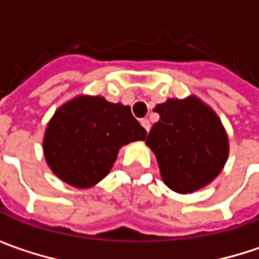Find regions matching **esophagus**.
<instances>
[{
    "mask_svg": "<svg viewBox=\"0 0 259 259\" xmlns=\"http://www.w3.org/2000/svg\"><path fill=\"white\" fill-rule=\"evenodd\" d=\"M141 124H142V127L147 130V132H150V127H151V124H150V121H148L147 118H142V120H141Z\"/></svg>",
    "mask_w": 259,
    "mask_h": 259,
    "instance_id": "34e87169",
    "label": "esophagus"
}]
</instances>
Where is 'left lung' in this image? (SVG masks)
Here are the masks:
<instances>
[{"label": "left lung", "instance_id": "obj_1", "mask_svg": "<svg viewBox=\"0 0 259 259\" xmlns=\"http://www.w3.org/2000/svg\"><path fill=\"white\" fill-rule=\"evenodd\" d=\"M145 144L156 154L162 180L179 193H192L214 180L225 166L228 136L216 112L198 97L168 99Z\"/></svg>", "mask_w": 259, "mask_h": 259}]
</instances>
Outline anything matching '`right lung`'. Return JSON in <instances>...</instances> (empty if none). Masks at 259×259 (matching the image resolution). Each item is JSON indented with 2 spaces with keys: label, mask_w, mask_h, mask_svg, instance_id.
Wrapping results in <instances>:
<instances>
[{
  "label": "right lung",
  "mask_w": 259,
  "mask_h": 259,
  "mask_svg": "<svg viewBox=\"0 0 259 259\" xmlns=\"http://www.w3.org/2000/svg\"><path fill=\"white\" fill-rule=\"evenodd\" d=\"M145 136L130 106L111 103L100 96H78L51 118L43 153L60 180L87 189L109 174L123 145L144 141Z\"/></svg>",
  "instance_id": "1"
}]
</instances>
